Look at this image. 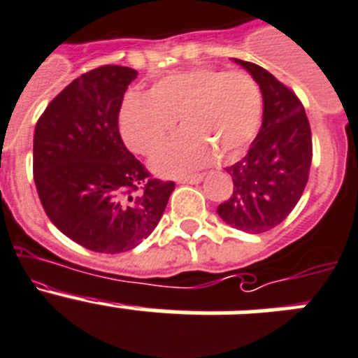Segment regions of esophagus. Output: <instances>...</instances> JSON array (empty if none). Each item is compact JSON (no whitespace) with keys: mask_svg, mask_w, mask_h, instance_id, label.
Segmentation results:
<instances>
[{"mask_svg":"<svg viewBox=\"0 0 358 358\" xmlns=\"http://www.w3.org/2000/svg\"><path fill=\"white\" fill-rule=\"evenodd\" d=\"M203 180L201 175H192V176H180L176 182L178 183H199Z\"/></svg>","mask_w":358,"mask_h":358,"instance_id":"esophagus-1","label":"esophagus"}]
</instances>
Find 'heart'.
Here are the masks:
<instances>
[{"mask_svg": "<svg viewBox=\"0 0 358 358\" xmlns=\"http://www.w3.org/2000/svg\"><path fill=\"white\" fill-rule=\"evenodd\" d=\"M180 132L152 159L162 176H178L240 159L258 136L263 95L243 72L196 66L164 76L150 93H127L120 109V132L132 152L152 155L175 130Z\"/></svg>", "mask_w": 358, "mask_h": 358, "instance_id": "b5f03b06", "label": "heart"}]
</instances>
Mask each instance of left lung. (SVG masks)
Returning <instances> with one entry per match:
<instances>
[{
    "instance_id": "obj_1",
    "label": "left lung",
    "mask_w": 358,
    "mask_h": 358,
    "mask_svg": "<svg viewBox=\"0 0 358 358\" xmlns=\"http://www.w3.org/2000/svg\"><path fill=\"white\" fill-rule=\"evenodd\" d=\"M233 62L258 83L263 122L247 155L226 169L235 187L217 213L231 228L258 235L280 224L306 189L313 159L310 127L295 93L268 70L236 58Z\"/></svg>"
}]
</instances>
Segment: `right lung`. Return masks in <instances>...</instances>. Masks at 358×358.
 Returning <instances> with one entry per match:
<instances>
[{
  "label": "right lung",
  "mask_w": 358,
  "mask_h": 358,
  "mask_svg": "<svg viewBox=\"0 0 358 358\" xmlns=\"http://www.w3.org/2000/svg\"><path fill=\"white\" fill-rule=\"evenodd\" d=\"M138 72L106 65L73 79L35 127L33 178L52 224L95 252L138 247L159 224L173 182L150 173L123 145L118 115Z\"/></svg>",
  "instance_id": "obj_1"
}]
</instances>
